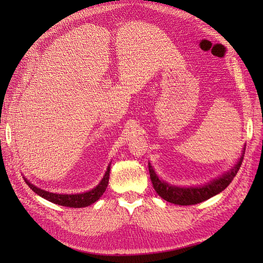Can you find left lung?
Returning a JSON list of instances; mask_svg holds the SVG:
<instances>
[{"label":"left lung","mask_w":263,"mask_h":263,"mask_svg":"<svg viewBox=\"0 0 263 263\" xmlns=\"http://www.w3.org/2000/svg\"><path fill=\"white\" fill-rule=\"evenodd\" d=\"M243 157L238 160V163L235 165V167L222 175L221 177L217 178V180L212 181L211 183L205 184L203 186L198 187H178V186H172L165 183L164 181H160L158 176L156 175L153 167L149 164V173L150 178H152L153 185L155 191L158 193L159 197L163 198L164 200L168 201L171 203L180 204V205H191L197 204L210 199L214 195L220 193L221 191L230 185L233 178L236 176L239 167L242 165Z\"/></svg>","instance_id":"obj_1"}]
</instances>
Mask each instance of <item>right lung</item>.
<instances>
[{"label": "right lung", "mask_w": 263, "mask_h": 263, "mask_svg": "<svg viewBox=\"0 0 263 263\" xmlns=\"http://www.w3.org/2000/svg\"><path fill=\"white\" fill-rule=\"evenodd\" d=\"M109 166L107 171L105 173V176L103 177L102 182H100L98 185L92 189L91 191H88L86 193L81 194H58V193H51L47 191H44V190L38 189L37 186L32 185L29 181H26V183L29 185V187L32 190L33 192L41 195L42 198L51 201L53 203H57L60 205H65L70 206V208H83V206H88L92 204L93 202L102 197L103 193L106 191V187L108 185L109 181Z\"/></svg>", "instance_id": "1"}]
</instances>
